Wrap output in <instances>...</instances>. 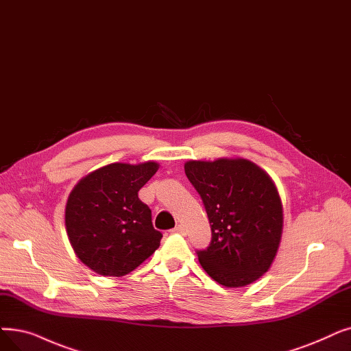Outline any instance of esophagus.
Here are the masks:
<instances>
[{
    "label": "esophagus",
    "mask_w": 351,
    "mask_h": 351,
    "mask_svg": "<svg viewBox=\"0 0 351 351\" xmlns=\"http://www.w3.org/2000/svg\"><path fill=\"white\" fill-rule=\"evenodd\" d=\"M172 232L173 234H180V235H185L186 234V231H185V228L182 226V225H176L173 230H172Z\"/></svg>",
    "instance_id": "obj_1"
}]
</instances>
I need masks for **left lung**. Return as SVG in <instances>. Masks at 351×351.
<instances>
[{
  "label": "left lung",
  "mask_w": 351,
  "mask_h": 351,
  "mask_svg": "<svg viewBox=\"0 0 351 351\" xmlns=\"http://www.w3.org/2000/svg\"><path fill=\"white\" fill-rule=\"evenodd\" d=\"M185 173L202 197L212 231L210 245L197 251L202 268L230 288L261 278L276 260L284 226L271 176L243 158L188 160Z\"/></svg>",
  "instance_id": "8db88e82"
}]
</instances>
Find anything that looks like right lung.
<instances>
[{
  "instance_id": "right-lung-1",
  "label": "right lung",
  "mask_w": 351,
  "mask_h": 351,
  "mask_svg": "<svg viewBox=\"0 0 351 351\" xmlns=\"http://www.w3.org/2000/svg\"><path fill=\"white\" fill-rule=\"evenodd\" d=\"M158 169L155 160L116 162L74 185L64 210L66 231L86 267L103 277H123L159 248L162 234L152 225V212L138 196Z\"/></svg>"
}]
</instances>
